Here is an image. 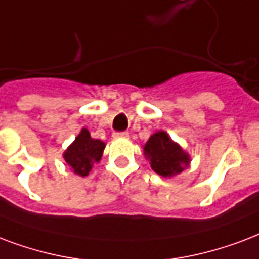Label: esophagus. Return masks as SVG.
Returning a JSON list of instances; mask_svg holds the SVG:
<instances>
[{"mask_svg":"<svg viewBox=\"0 0 259 259\" xmlns=\"http://www.w3.org/2000/svg\"><path fill=\"white\" fill-rule=\"evenodd\" d=\"M114 137L116 138H127L129 137V133L127 132H116V133H114Z\"/></svg>","mask_w":259,"mask_h":259,"instance_id":"1","label":"esophagus"}]
</instances>
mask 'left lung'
Listing matches in <instances>:
<instances>
[{"instance_id":"8db88e82","label":"left lung","mask_w":259,"mask_h":259,"mask_svg":"<svg viewBox=\"0 0 259 259\" xmlns=\"http://www.w3.org/2000/svg\"><path fill=\"white\" fill-rule=\"evenodd\" d=\"M144 155L151 161L152 169L161 177H174L190 164V156L160 130L152 134L144 145Z\"/></svg>"}]
</instances>
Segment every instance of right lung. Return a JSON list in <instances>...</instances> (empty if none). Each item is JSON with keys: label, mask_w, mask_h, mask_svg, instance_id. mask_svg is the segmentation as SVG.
Segmentation results:
<instances>
[{"label": "right lung", "mask_w": 259, "mask_h": 259, "mask_svg": "<svg viewBox=\"0 0 259 259\" xmlns=\"http://www.w3.org/2000/svg\"><path fill=\"white\" fill-rule=\"evenodd\" d=\"M106 144L100 140L91 137L88 129H82L76 140L64 152L66 164L73 169V172L87 177L95 163H99L103 155Z\"/></svg>", "instance_id": "obj_1"}]
</instances>
